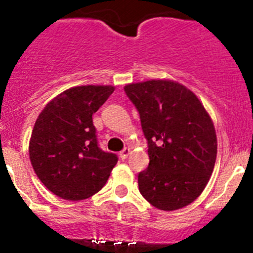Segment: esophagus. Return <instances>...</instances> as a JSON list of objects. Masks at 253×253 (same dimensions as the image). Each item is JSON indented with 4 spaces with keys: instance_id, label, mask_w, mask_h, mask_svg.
I'll return each mask as SVG.
<instances>
[{
    "instance_id": "obj_1",
    "label": "esophagus",
    "mask_w": 253,
    "mask_h": 253,
    "mask_svg": "<svg viewBox=\"0 0 253 253\" xmlns=\"http://www.w3.org/2000/svg\"><path fill=\"white\" fill-rule=\"evenodd\" d=\"M129 153H131V150L126 147V148H124V150H122L121 152H120V157H121L122 160H125V159H127V157H128Z\"/></svg>"
}]
</instances>
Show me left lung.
<instances>
[{
	"mask_svg": "<svg viewBox=\"0 0 253 253\" xmlns=\"http://www.w3.org/2000/svg\"><path fill=\"white\" fill-rule=\"evenodd\" d=\"M140 113L150 164L138 188L156 209L174 211L201 195L213 172L217 137L213 122L191 89L171 80L125 86Z\"/></svg>",
	"mask_w": 253,
	"mask_h": 253,
	"instance_id": "1",
	"label": "left lung"
}]
</instances>
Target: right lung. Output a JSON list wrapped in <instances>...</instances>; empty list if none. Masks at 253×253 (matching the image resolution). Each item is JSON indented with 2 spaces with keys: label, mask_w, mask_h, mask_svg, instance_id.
<instances>
[{
  "label": "right lung",
  "mask_w": 253,
  "mask_h": 253,
  "mask_svg": "<svg viewBox=\"0 0 253 253\" xmlns=\"http://www.w3.org/2000/svg\"><path fill=\"white\" fill-rule=\"evenodd\" d=\"M113 91L110 84L71 87L37 117L28 153L37 177L53 195L80 201L107 182L119 159L98 147L92 115Z\"/></svg>",
  "instance_id": "1"
}]
</instances>
